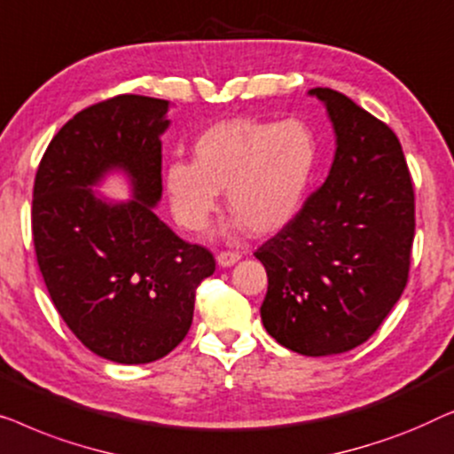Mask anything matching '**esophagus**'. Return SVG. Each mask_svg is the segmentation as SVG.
Returning <instances> with one entry per match:
<instances>
[{
	"mask_svg": "<svg viewBox=\"0 0 454 454\" xmlns=\"http://www.w3.org/2000/svg\"><path fill=\"white\" fill-rule=\"evenodd\" d=\"M215 261H218L220 267H232L234 263H239V261H240V253L222 251V253H218V257H215Z\"/></svg>",
	"mask_w": 454,
	"mask_h": 454,
	"instance_id": "1",
	"label": "esophagus"
}]
</instances>
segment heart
Here are the masks:
<instances>
[{
	"label": "heart",
	"instance_id": "1",
	"mask_svg": "<svg viewBox=\"0 0 454 454\" xmlns=\"http://www.w3.org/2000/svg\"><path fill=\"white\" fill-rule=\"evenodd\" d=\"M317 162V136L302 121L228 119L195 139L193 162L168 164L164 184L172 214L191 232L207 226L226 189L232 226L265 236L302 207Z\"/></svg>",
	"mask_w": 454,
	"mask_h": 454
}]
</instances>
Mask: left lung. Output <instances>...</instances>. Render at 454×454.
Returning a JSON list of instances; mask_svg holds the SVG:
<instances>
[{"label":"left lung","instance_id":"obj_1","mask_svg":"<svg viewBox=\"0 0 454 454\" xmlns=\"http://www.w3.org/2000/svg\"><path fill=\"white\" fill-rule=\"evenodd\" d=\"M309 94L333 123V164L254 257L270 279L261 304L267 333L318 357L360 346L397 304L410 276L416 200L391 127L331 88Z\"/></svg>","mask_w":454,"mask_h":454}]
</instances>
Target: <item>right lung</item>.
Masks as SVG:
<instances>
[{"label": "right lung", "mask_w": 454, "mask_h": 454, "mask_svg": "<svg viewBox=\"0 0 454 454\" xmlns=\"http://www.w3.org/2000/svg\"><path fill=\"white\" fill-rule=\"evenodd\" d=\"M170 102L121 94L69 119L51 139L33 191L38 270L57 312L100 357L148 364L189 333L195 290L214 254L158 218ZM130 178L127 202L91 187L108 171Z\"/></svg>", "instance_id": "right-lung-1"}]
</instances>
